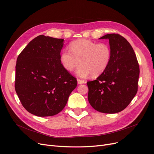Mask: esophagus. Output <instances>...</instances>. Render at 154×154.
Masks as SVG:
<instances>
[{
	"label": "esophagus",
	"mask_w": 154,
	"mask_h": 154,
	"mask_svg": "<svg viewBox=\"0 0 154 154\" xmlns=\"http://www.w3.org/2000/svg\"><path fill=\"white\" fill-rule=\"evenodd\" d=\"M77 81H78V84H83V83H85V81L82 80H80V79H78Z\"/></svg>",
	"instance_id": "esophagus-1"
}]
</instances>
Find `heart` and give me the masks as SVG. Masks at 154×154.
I'll use <instances>...</instances> for the list:
<instances>
[{"instance_id":"heart-1","label":"heart","mask_w":154,"mask_h":154,"mask_svg":"<svg viewBox=\"0 0 154 154\" xmlns=\"http://www.w3.org/2000/svg\"><path fill=\"white\" fill-rule=\"evenodd\" d=\"M69 51L64 49L60 55V62L68 71H72L78 64L79 76L85 78L88 75L97 76L105 72L112 58V50L109 44H97L87 39L73 42Z\"/></svg>"}]
</instances>
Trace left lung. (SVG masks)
<instances>
[{
	"label": "left lung",
	"instance_id": "obj_1",
	"mask_svg": "<svg viewBox=\"0 0 154 154\" xmlns=\"http://www.w3.org/2000/svg\"><path fill=\"white\" fill-rule=\"evenodd\" d=\"M112 58L109 67L95 80L87 82L88 100L97 111L114 114L122 111L136 96L139 66L128 42L119 34H107Z\"/></svg>",
	"mask_w": 154,
	"mask_h": 154
}]
</instances>
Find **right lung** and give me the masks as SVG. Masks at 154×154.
I'll return each mask as SVG.
<instances>
[{
    "mask_svg": "<svg viewBox=\"0 0 154 154\" xmlns=\"http://www.w3.org/2000/svg\"><path fill=\"white\" fill-rule=\"evenodd\" d=\"M63 39L39 35L18 55L15 91L22 106L40 117L58 114L77 86L60 62Z\"/></svg>",
    "mask_w": 154,
    "mask_h": 154,
    "instance_id": "right-lung-1",
    "label": "right lung"
}]
</instances>
